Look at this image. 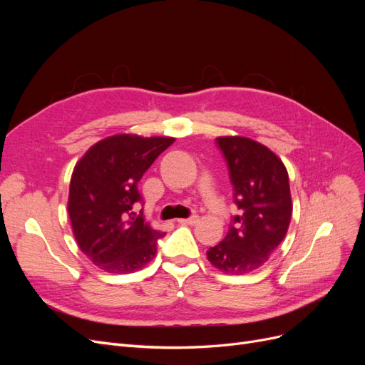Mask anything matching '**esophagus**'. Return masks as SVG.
<instances>
[{"label":"esophagus","instance_id":"esophagus-1","mask_svg":"<svg viewBox=\"0 0 365 365\" xmlns=\"http://www.w3.org/2000/svg\"><path fill=\"white\" fill-rule=\"evenodd\" d=\"M197 220H200V216H196V215H193V216H190V217H184V219H178V222L180 224H185V225H195Z\"/></svg>","mask_w":365,"mask_h":365}]
</instances>
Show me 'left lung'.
I'll return each mask as SVG.
<instances>
[{"label":"left lung","mask_w":365,"mask_h":365,"mask_svg":"<svg viewBox=\"0 0 365 365\" xmlns=\"http://www.w3.org/2000/svg\"><path fill=\"white\" fill-rule=\"evenodd\" d=\"M233 184L239 215L222 242L207 251L215 268L231 275L259 269L288 233L292 200L283 161L247 137H217Z\"/></svg>","instance_id":"obj_1"}]
</instances>
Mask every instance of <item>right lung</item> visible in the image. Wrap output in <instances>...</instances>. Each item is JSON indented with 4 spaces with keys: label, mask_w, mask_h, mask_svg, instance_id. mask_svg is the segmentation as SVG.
Returning a JSON list of instances; mask_svg holds the SVG:
<instances>
[{
    "label": "right lung",
    "mask_w": 365,
    "mask_h": 365,
    "mask_svg": "<svg viewBox=\"0 0 365 365\" xmlns=\"http://www.w3.org/2000/svg\"><path fill=\"white\" fill-rule=\"evenodd\" d=\"M173 137L117 134L85 152L71 175L68 215L77 245L96 267L113 274L145 268L157 256L153 230L134 205L138 181Z\"/></svg>",
    "instance_id": "obj_1"
}]
</instances>
